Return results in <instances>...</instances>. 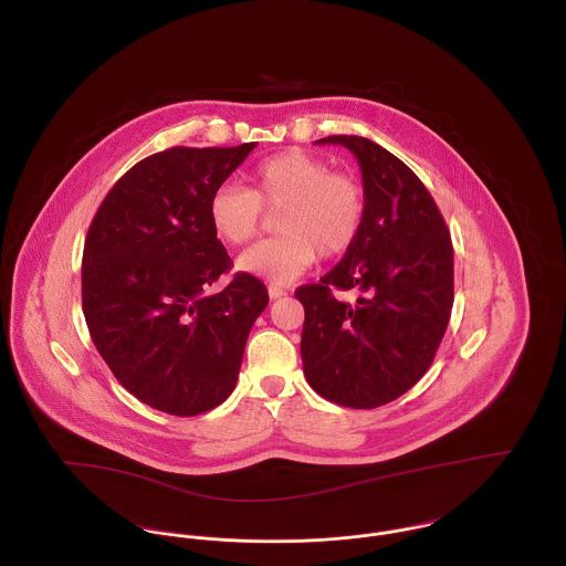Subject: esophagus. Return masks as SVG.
Segmentation results:
<instances>
[{"label": "esophagus", "instance_id": "34e87169", "mask_svg": "<svg viewBox=\"0 0 566 566\" xmlns=\"http://www.w3.org/2000/svg\"><path fill=\"white\" fill-rule=\"evenodd\" d=\"M268 294H270V298H281V296H285V294H287V290H285V287H281V285L270 283V285H268Z\"/></svg>", "mask_w": 566, "mask_h": 566}]
</instances>
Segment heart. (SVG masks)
<instances>
[{
  "label": "heart",
  "instance_id": "heart-1",
  "mask_svg": "<svg viewBox=\"0 0 566 566\" xmlns=\"http://www.w3.org/2000/svg\"><path fill=\"white\" fill-rule=\"evenodd\" d=\"M250 187L220 185L209 200V218L227 243L250 242L264 209H281V235L250 245L238 268L274 285L298 279L316 256H335L357 240L366 218V191L357 176L303 150H285L248 171Z\"/></svg>",
  "mask_w": 566,
  "mask_h": 566
}]
</instances>
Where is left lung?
Listing matches in <instances>:
<instances>
[{"label":"left lung","mask_w":566,"mask_h":566,"mask_svg":"<svg viewBox=\"0 0 566 566\" xmlns=\"http://www.w3.org/2000/svg\"><path fill=\"white\" fill-rule=\"evenodd\" d=\"M316 144L357 157L366 218L321 283L296 290L303 368L326 401L373 409L416 386L436 357L453 307V245L431 193L392 153L355 135Z\"/></svg>","instance_id":"obj_1"}]
</instances>
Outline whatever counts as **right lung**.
<instances>
[{
	"mask_svg": "<svg viewBox=\"0 0 566 566\" xmlns=\"http://www.w3.org/2000/svg\"><path fill=\"white\" fill-rule=\"evenodd\" d=\"M256 144L169 148L133 165L102 200L82 252V312L115 379L142 403L198 416L227 401L265 285L233 268L211 193Z\"/></svg>",
	"mask_w": 566,
	"mask_h": 566,
	"instance_id": "1",
	"label": "right lung"
}]
</instances>
